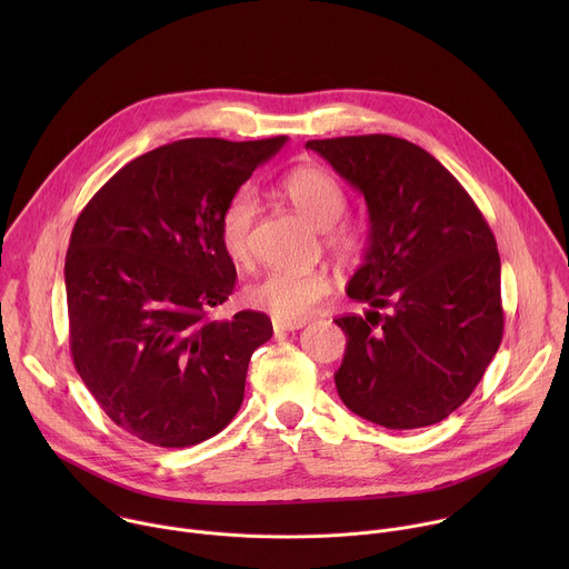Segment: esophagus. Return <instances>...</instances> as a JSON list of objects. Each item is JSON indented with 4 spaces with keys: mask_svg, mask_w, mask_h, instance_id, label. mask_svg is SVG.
I'll return each mask as SVG.
<instances>
[{
    "mask_svg": "<svg viewBox=\"0 0 569 569\" xmlns=\"http://www.w3.org/2000/svg\"><path fill=\"white\" fill-rule=\"evenodd\" d=\"M306 327V321H283V319H272V329L277 333H283V331H299Z\"/></svg>",
    "mask_w": 569,
    "mask_h": 569,
    "instance_id": "34e87169",
    "label": "esophagus"
}]
</instances>
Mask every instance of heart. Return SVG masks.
Segmentation results:
<instances>
[{"instance_id":"b5f03b06","label":"heart","mask_w":569,"mask_h":569,"mask_svg":"<svg viewBox=\"0 0 569 569\" xmlns=\"http://www.w3.org/2000/svg\"><path fill=\"white\" fill-rule=\"evenodd\" d=\"M283 198L315 227L327 231L329 248L338 257H356L365 246V229L340 222L347 191L340 180L321 167H299L279 184ZM259 218V200L250 189L231 196L220 216V242L236 263L250 261V240ZM331 292V277L323 270H274L248 288V303L283 321L308 319Z\"/></svg>"}]
</instances>
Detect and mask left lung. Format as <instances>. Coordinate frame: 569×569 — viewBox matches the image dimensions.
Instances as JSON below:
<instances>
[{"mask_svg": "<svg viewBox=\"0 0 569 569\" xmlns=\"http://www.w3.org/2000/svg\"><path fill=\"white\" fill-rule=\"evenodd\" d=\"M306 148L369 213L365 257L347 286L369 310L336 319L347 336L338 393L387 430L439 423L472 393L502 342L496 236L452 173L408 139L362 134Z\"/></svg>", "mask_w": 569, "mask_h": 569, "instance_id": "obj_1", "label": "left lung"}]
</instances>
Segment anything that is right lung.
Segmentation results:
<instances>
[{
	"label": "right lung",
	"mask_w": 569,
	"mask_h": 569,
	"mask_svg": "<svg viewBox=\"0 0 569 569\" xmlns=\"http://www.w3.org/2000/svg\"><path fill=\"white\" fill-rule=\"evenodd\" d=\"M286 141L159 146L112 176L73 224L64 259L73 365L101 410L146 443L196 446L240 410L272 321L257 310L207 315L236 286L220 216Z\"/></svg>",
	"instance_id": "add662e5"
}]
</instances>
